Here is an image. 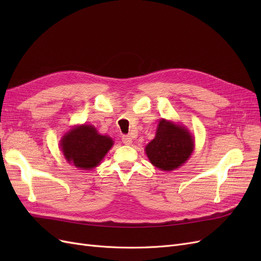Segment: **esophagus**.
I'll return each mask as SVG.
<instances>
[{"label": "esophagus", "instance_id": "34e87169", "mask_svg": "<svg viewBox=\"0 0 261 261\" xmlns=\"http://www.w3.org/2000/svg\"><path fill=\"white\" fill-rule=\"evenodd\" d=\"M122 141H123V144H125V145H130L133 143V138L128 135H125V136L122 137Z\"/></svg>", "mask_w": 261, "mask_h": 261}]
</instances>
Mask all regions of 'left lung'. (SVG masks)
<instances>
[{"label": "left lung", "instance_id": "left-lung-1", "mask_svg": "<svg viewBox=\"0 0 261 261\" xmlns=\"http://www.w3.org/2000/svg\"><path fill=\"white\" fill-rule=\"evenodd\" d=\"M194 146V138L185 126L162 118L154 138L146 146L145 151L155 168L173 171L188 160Z\"/></svg>", "mask_w": 261, "mask_h": 261}]
</instances>
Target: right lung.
Listing matches in <instances>:
<instances>
[{
  "label": "right lung",
  "mask_w": 261,
  "mask_h": 261,
  "mask_svg": "<svg viewBox=\"0 0 261 261\" xmlns=\"http://www.w3.org/2000/svg\"><path fill=\"white\" fill-rule=\"evenodd\" d=\"M111 137L101 135L92 125H77L61 139V149L68 163L78 169L98 167L113 146Z\"/></svg>",
  "instance_id": "obj_1"
}]
</instances>
